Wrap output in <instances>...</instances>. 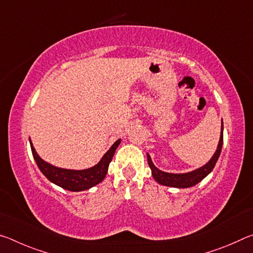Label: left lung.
Masks as SVG:
<instances>
[{
	"label": "left lung",
	"mask_w": 253,
	"mask_h": 253,
	"mask_svg": "<svg viewBox=\"0 0 253 253\" xmlns=\"http://www.w3.org/2000/svg\"><path fill=\"white\" fill-rule=\"evenodd\" d=\"M221 125V134H220V139L219 144H217L216 151L213 154L208 163H205L203 166L201 168L190 170V172L186 173H169V172H164V170H161L157 169L152 161L151 156L147 153V162L149 165V169H152V175L155 181L161 184V185L165 186H170V187H177V188H187L191 186H194L196 184L200 183L203 178H205L208 175L212 172V169L215 166L217 160H219L222 145H223V121H222Z\"/></svg>",
	"instance_id": "1"
}]
</instances>
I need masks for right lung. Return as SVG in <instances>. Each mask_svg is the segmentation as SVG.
<instances>
[{
	"label": "right lung",
	"mask_w": 253,
	"mask_h": 253,
	"mask_svg": "<svg viewBox=\"0 0 253 253\" xmlns=\"http://www.w3.org/2000/svg\"><path fill=\"white\" fill-rule=\"evenodd\" d=\"M30 140L31 145V151L34 161H36L38 168L42 172V174L49 179L51 183L55 184L60 187L65 188L67 191L71 192H80L89 190L101 181H104L111 160H113L114 154L116 152L117 147L121 144L122 139H118L115 142L111 147L105 153V155L101 157V160L96 165L91 166L89 169H63L54 166L50 163L45 162L39 156L36 148L33 147V144Z\"/></svg>",
	"instance_id": "right-lung-1"
}]
</instances>
